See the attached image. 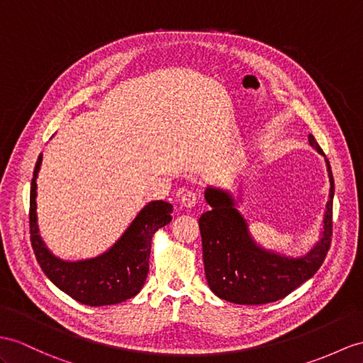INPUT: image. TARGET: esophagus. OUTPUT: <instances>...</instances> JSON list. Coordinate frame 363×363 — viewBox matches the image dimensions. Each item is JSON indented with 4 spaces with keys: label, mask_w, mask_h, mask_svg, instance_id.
Returning a JSON list of instances; mask_svg holds the SVG:
<instances>
[{
    "label": "esophagus",
    "mask_w": 363,
    "mask_h": 363,
    "mask_svg": "<svg viewBox=\"0 0 363 363\" xmlns=\"http://www.w3.org/2000/svg\"><path fill=\"white\" fill-rule=\"evenodd\" d=\"M199 201H200V196H199L197 192H194V191H188V189L182 191L180 205H182L183 208H186V209H192V208H196V206L199 205Z\"/></svg>",
    "instance_id": "1"
}]
</instances>
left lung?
<instances>
[{
  "label": "left lung",
  "mask_w": 363,
  "mask_h": 363,
  "mask_svg": "<svg viewBox=\"0 0 363 363\" xmlns=\"http://www.w3.org/2000/svg\"><path fill=\"white\" fill-rule=\"evenodd\" d=\"M309 145L323 154L315 138L308 135ZM330 196L323 214L319 242L300 257H289L263 248L254 240L250 226L238 211L242 192L208 186L205 200L211 211L199 220L203 263L208 285L217 297L238 305H264L286 297L303 281L311 279L328 254L333 235L334 179L328 158Z\"/></svg>",
  "instance_id": "left-lung-1"
}]
</instances>
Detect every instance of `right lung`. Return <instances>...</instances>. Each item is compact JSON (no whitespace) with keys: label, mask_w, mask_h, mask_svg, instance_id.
<instances>
[{"label":"right lung","mask_w":363,"mask_h":363,"mask_svg":"<svg viewBox=\"0 0 363 363\" xmlns=\"http://www.w3.org/2000/svg\"><path fill=\"white\" fill-rule=\"evenodd\" d=\"M40 154L30 186V242L43 272L63 293L89 306L121 303L143 288L149 272L152 237L172 220V205L163 200L147 203L111 248L92 259L69 262L57 257L43 242L37 223V177Z\"/></svg>","instance_id":"obj_1"}]
</instances>
